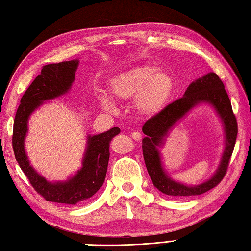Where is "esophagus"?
I'll return each mask as SVG.
<instances>
[{
  "instance_id": "obj_1",
  "label": "esophagus",
  "mask_w": 251,
  "mask_h": 251,
  "mask_svg": "<svg viewBox=\"0 0 251 251\" xmlns=\"http://www.w3.org/2000/svg\"><path fill=\"white\" fill-rule=\"evenodd\" d=\"M130 136H131V138H133L134 140H140L141 139V136H143V135H141L139 131H133Z\"/></svg>"
}]
</instances>
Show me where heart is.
<instances>
[{
    "mask_svg": "<svg viewBox=\"0 0 251 251\" xmlns=\"http://www.w3.org/2000/svg\"><path fill=\"white\" fill-rule=\"evenodd\" d=\"M173 89L172 76L149 65L120 72L110 82L113 97L122 102L135 99V108L144 116H153L161 112L169 102ZM100 102L106 110L114 108V103L106 97L100 98Z\"/></svg>",
    "mask_w": 251,
    "mask_h": 251,
    "instance_id": "1",
    "label": "heart"
}]
</instances>
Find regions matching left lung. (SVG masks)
Here are the masks:
<instances>
[{"label": "left lung", "mask_w": 251, "mask_h": 251, "mask_svg": "<svg viewBox=\"0 0 251 251\" xmlns=\"http://www.w3.org/2000/svg\"><path fill=\"white\" fill-rule=\"evenodd\" d=\"M201 102H208L216 108L225 125L226 150L218 170L211 179L202 185L189 187L172 180L163 169L158 147L175 123L180 119L191 108ZM143 133V154L150 177L156 188L163 194L170 197H193L207 192L220 183L225 176L234 151L238 126L236 116L231 108V103L224 83L216 74L209 72L206 75L195 80L189 85L183 98L177 99L167 105L161 112L145 123Z\"/></svg>", "instance_id": "1"}]
</instances>
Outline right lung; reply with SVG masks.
Listing matches in <instances>:
<instances>
[{
  "label": "right lung",
  "mask_w": 251,
  "mask_h": 251,
  "mask_svg": "<svg viewBox=\"0 0 251 251\" xmlns=\"http://www.w3.org/2000/svg\"><path fill=\"white\" fill-rule=\"evenodd\" d=\"M79 60L50 63L43 67L40 75L31 82L21 99L13 126V150L21 169L25 173L36 192L49 202L75 205L85 201L98 192L106 176L110 143L120 134L118 127H113L103 134L88 136L82 168L76 175L65 182H48L34 170L24 147L27 123L30 114L45 101L67 93L75 81Z\"/></svg>",
  "instance_id": "1"
}]
</instances>
